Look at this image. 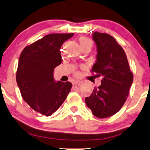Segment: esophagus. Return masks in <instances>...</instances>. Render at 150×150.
Here are the masks:
<instances>
[{
	"label": "esophagus",
	"mask_w": 150,
	"mask_h": 150,
	"mask_svg": "<svg viewBox=\"0 0 150 150\" xmlns=\"http://www.w3.org/2000/svg\"><path fill=\"white\" fill-rule=\"evenodd\" d=\"M81 81H79V80H74V81H73V85H76V84H78V83H81Z\"/></svg>",
	"instance_id": "esophagus-1"
}]
</instances>
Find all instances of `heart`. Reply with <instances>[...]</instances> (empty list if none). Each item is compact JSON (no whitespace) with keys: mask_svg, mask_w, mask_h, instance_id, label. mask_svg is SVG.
<instances>
[{"mask_svg":"<svg viewBox=\"0 0 150 150\" xmlns=\"http://www.w3.org/2000/svg\"><path fill=\"white\" fill-rule=\"evenodd\" d=\"M80 44L81 47H83V46H91L92 47V42L90 41V40H89V39L87 38H81L80 39ZM74 75L79 76V71L75 70Z\"/></svg>","mask_w":150,"mask_h":150,"instance_id":"heart-1","label":"heart"}]
</instances>
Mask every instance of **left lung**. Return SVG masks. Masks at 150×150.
I'll return each instance as SVG.
<instances>
[{
  "label": "left lung",
  "instance_id": "left-lung-1",
  "mask_svg": "<svg viewBox=\"0 0 150 150\" xmlns=\"http://www.w3.org/2000/svg\"><path fill=\"white\" fill-rule=\"evenodd\" d=\"M97 44V61L91 71L102 76L100 86L94 88L86 98L87 106L99 118L112 116L119 111L129 96L134 75L131 71L126 53L115 39L106 33L95 32Z\"/></svg>",
  "mask_w": 150,
  "mask_h": 150
}]
</instances>
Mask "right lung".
Here are the masks:
<instances>
[{"instance_id": "right-lung-1", "label": "right lung", "mask_w": 150, "mask_h": 150, "mask_svg": "<svg viewBox=\"0 0 150 150\" xmlns=\"http://www.w3.org/2000/svg\"><path fill=\"white\" fill-rule=\"evenodd\" d=\"M74 33L45 35L24 48L16 70V80L21 96L30 108L50 116L60 108L71 89L72 84L54 82L53 71L62 59L60 48Z\"/></svg>"}]
</instances>
